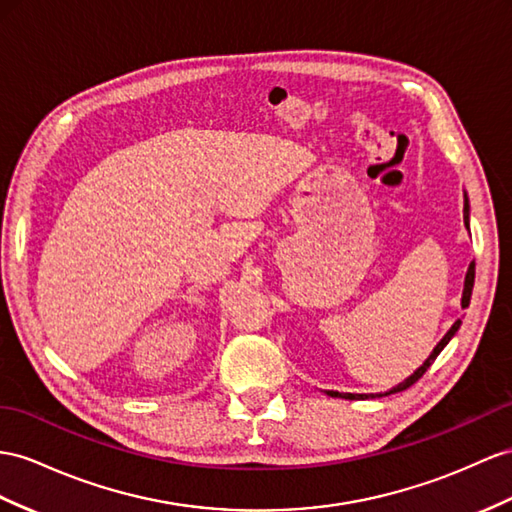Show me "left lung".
Returning a JSON list of instances; mask_svg holds the SVG:
<instances>
[{
  "instance_id": "left-lung-1",
  "label": "left lung",
  "mask_w": 512,
  "mask_h": 512,
  "mask_svg": "<svg viewBox=\"0 0 512 512\" xmlns=\"http://www.w3.org/2000/svg\"><path fill=\"white\" fill-rule=\"evenodd\" d=\"M463 222H465V229L469 231V196H467V192H465V205H463ZM474 277H476V264H474V261H471L469 268H467V274H465V285H463V298H461V307H463V309H467V307H469L471 290H474ZM458 326H461V320H456V322L450 326V331L443 335V339H441V342L435 346V350L430 352L428 359H426L422 365H419V368H417L411 376H406L404 381H402V383H398L396 387H391V389H387V391H378V393H342V391H333V389H326L324 393H326V396H331V398H344V400H368V398H383V396H389V393H398V391L409 389L413 383H417L419 378H422V376L426 374V370L430 368L432 361H435V359L439 357V352H441L445 346H448L450 339L456 335Z\"/></svg>"
}]
</instances>
